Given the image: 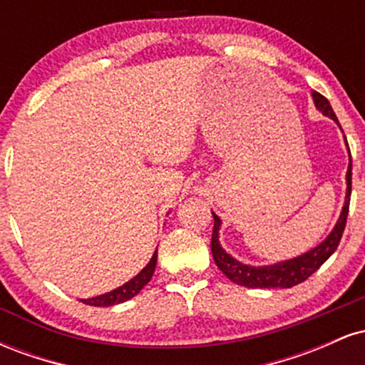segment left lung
<instances>
[{
	"label": "left lung",
	"instance_id": "obj_1",
	"mask_svg": "<svg viewBox=\"0 0 365 365\" xmlns=\"http://www.w3.org/2000/svg\"><path fill=\"white\" fill-rule=\"evenodd\" d=\"M314 103L316 108L322 115L333 118L336 123H340L334 115L333 108L328 99L319 92L312 91ZM349 145V142H346ZM350 153V148H349ZM350 194H351V154H350V165L349 171H346V199L345 206L338 220L336 226H334L333 232L329 233V237L322 242L321 245H317L316 249L309 250L307 254L300 255V257L290 259V261H284L279 264H273V266H262V267H254V266H245V264L235 261L230 254H226L221 249L220 240H217V230H220L221 220L212 212L215 217V228H212V237H211V252L212 259H215L216 266L223 271L226 278L232 279L233 283L240 284V287L247 288H292L295 284L305 282L309 276L316 273L317 269L329 259V255L336 250V247L340 245L341 235L345 232L346 226V216H349V207H350Z\"/></svg>",
	"mask_w": 365,
	"mask_h": 365
}]
</instances>
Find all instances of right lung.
<instances>
[{
    "mask_svg": "<svg viewBox=\"0 0 365 365\" xmlns=\"http://www.w3.org/2000/svg\"><path fill=\"white\" fill-rule=\"evenodd\" d=\"M156 261H158V250L154 252L153 257H150L148 266H145L144 269H142L140 273L135 276V278H132L130 282L125 283L123 287L116 288V290H113V292L104 293V295L92 297V299H87V300L82 299L81 302L87 304V305H94V307H110V305L121 304V302H125V300L132 299V297H135L137 293H139L142 288H144L145 284L150 282V278H153V274H154V267H156Z\"/></svg>",
    "mask_w": 365,
    "mask_h": 365,
    "instance_id": "obj_1",
    "label": "right lung"
}]
</instances>
